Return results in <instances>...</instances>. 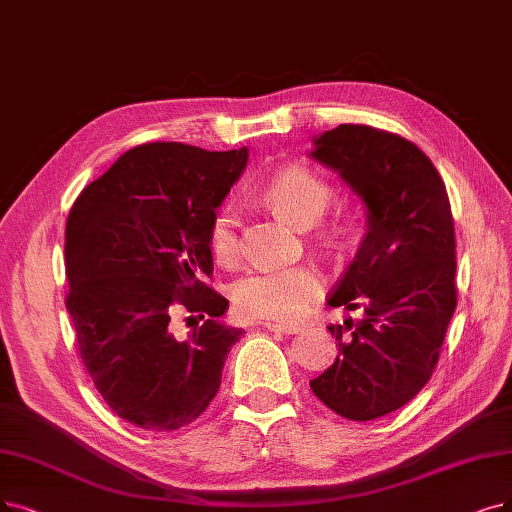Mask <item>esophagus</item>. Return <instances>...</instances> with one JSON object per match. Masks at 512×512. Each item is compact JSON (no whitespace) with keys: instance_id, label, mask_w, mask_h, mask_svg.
I'll list each match as a JSON object with an SVG mask.
<instances>
[{"instance_id":"esophagus-1","label":"esophagus","mask_w":512,"mask_h":512,"mask_svg":"<svg viewBox=\"0 0 512 512\" xmlns=\"http://www.w3.org/2000/svg\"><path fill=\"white\" fill-rule=\"evenodd\" d=\"M267 325V330L271 332H277V334H298L300 325H294V323H264Z\"/></svg>"}]
</instances>
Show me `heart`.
<instances>
[{"instance_id": "heart-1", "label": "heart", "mask_w": 512, "mask_h": 512, "mask_svg": "<svg viewBox=\"0 0 512 512\" xmlns=\"http://www.w3.org/2000/svg\"><path fill=\"white\" fill-rule=\"evenodd\" d=\"M260 199L273 208L279 216L292 222L298 229H311L317 224L325 210L330 208L334 189L321 174L304 166H292L271 176L258 189ZM355 220L344 216L319 233V239L332 248H344L355 235ZM210 252L218 264L233 267L241 256L239 239V212L231 203L222 206L208 231ZM323 285L321 273L302 264L292 269L277 271H254L241 277L233 285L235 311L245 319H267V321H292L300 317Z\"/></svg>"}]
</instances>
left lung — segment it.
<instances>
[{"instance_id":"left-lung-1","label":"left lung","mask_w":512,"mask_h":512,"mask_svg":"<svg viewBox=\"0 0 512 512\" xmlns=\"http://www.w3.org/2000/svg\"><path fill=\"white\" fill-rule=\"evenodd\" d=\"M309 153L365 206L359 250L327 298L359 321L330 325L340 355L311 380L349 420H374L412 401L431 378L456 309V237L443 180L414 142L342 124Z\"/></svg>"}]
</instances>
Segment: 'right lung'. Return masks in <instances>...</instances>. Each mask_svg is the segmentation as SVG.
I'll return each mask as SVG.
<instances>
[{"mask_svg":"<svg viewBox=\"0 0 512 512\" xmlns=\"http://www.w3.org/2000/svg\"><path fill=\"white\" fill-rule=\"evenodd\" d=\"M248 149L151 142L121 155L81 191L67 218V311L77 349L111 410L145 431H176L216 397L243 330L222 323L210 222ZM196 319L187 339L174 312ZM202 325H198V321Z\"/></svg>","mask_w":512,"mask_h":512,"instance_id":"right-lung-1","label":"right lung"}]
</instances>
